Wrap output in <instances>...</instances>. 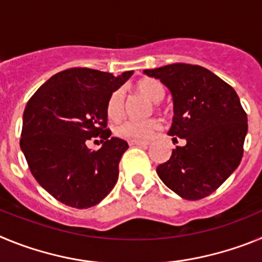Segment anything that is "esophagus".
<instances>
[{
  "label": "esophagus",
  "mask_w": 262,
  "mask_h": 262,
  "mask_svg": "<svg viewBox=\"0 0 262 262\" xmlns=\"http://www.w3.org/2000/svg\"><path fill=\"white\" fill-rule=\"evenodd\" d=\"M129 145H148L149 142H145V140H129Z\"/></svg>",
  "instance_id": "obj_1"
}]
</instances>
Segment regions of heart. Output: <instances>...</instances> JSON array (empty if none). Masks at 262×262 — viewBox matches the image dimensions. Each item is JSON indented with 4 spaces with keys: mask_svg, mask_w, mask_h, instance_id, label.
<instances>
[{
    "mask_svg": "<svg viewBox=\"0 0 262 262\" xmlns=\"http://www.w3.org/2000/svg\"><path fill=\"white\" fill-rule=\"evenodd\" d=\"M136 89L142 94H144L152 102H160L164 98V88L159 81L154 78H145L139 81L136 84ZM106 113L111 120H117L123 114V97L120 92H114L106 105ZM160 128V122L157 119H148L144 122H134V120H126L123 123L115 128L118 136L128 140H147L152 138L156 131Z\"/></svg>",
    "mask_w": 262,
    "mask_h": 262,
    "instance_id": "heart-1",
    "label": "heart"
}]
</instances>
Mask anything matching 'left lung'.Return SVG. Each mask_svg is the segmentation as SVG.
I'll return each mask as SVG.
<instances>
[{"instance_id": "1", "label": "left lung", "mask_w": 262, "mask_h": 262, "mask_svg": "<svg viewBox=\"0 0 262 262\" xmlns=\"http://www.w3.org/2000/svg\"><path fill=\"white\" fill-rule=\"evenodd\" d=\"M172 93L174 117L169 135L186 140L157 166L166 186L185 200L210 195L239 166L248 118L235 89L211 71L176 62L145 69Z\"/></svg>"}]
</instances>
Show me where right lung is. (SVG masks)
<instances>
[{
  "label": "right lung",
  "mask_w": 262,
  "mask_h": 262,
  "mask_svg": "<svg viewBox=\"0 0 262 262\" xmlns=\"http://www.w3.org/2000/svg\"><path fill=\"white\" fill-rule=\"evenodd\" d=\"M133 71L115 77L89 68L53 75L29 99L23 113L20 149L45 190L76 209L97 205L113 190L128 144L110 138L106 105ZM104 143L90 151L86 143Z\"/></svg>",
  "instance_id": "obj_1"
}]
</instances>
